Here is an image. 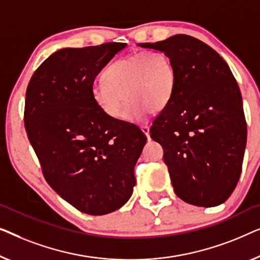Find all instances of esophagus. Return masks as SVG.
Returning <instances> with one entry per match:
<instances>
[{
  "mask_svg": "<svg viewBox=\"0 0 260 260\" xmlns=\"http://www.w3.org/2000/svg\"><path fill=\"white\" fill-rule=\"evenodd\" d=\"M140 128H141L142 132H144V134L146 135V137L149 138V126L148 125H142Z\"/></svg>",
  "mask_w": 260,
  "mask_h": 260,
  "instance_id": "obj_1",
  "label": "esophagus"
}]
</instances>
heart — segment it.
<instances>
[{"mask_svg":"<svg viewBox=\"0 0 260 260\" xmlns=\"http://www.w3.org/2000/svg\"><path fill=\"white\" fill-rule=\"evenodd\" d=\"M105 83H94L92 96L98 107L112 119L122 115L138 121L151 112H159L170 102L177 74L171 57L149 50L131 54L108 66L102 75Z\"/></svg>","mask_w":260,"mask_h":260,"instance_id":"heart-1","label":"heart"}]
</instances>
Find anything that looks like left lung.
I'll list each match as a JSON object with an SVG mask.
<instances>
[{
    "label": "left lung",
    "instance_id": "left-lung-1",
    "mask_svg": "<svg viewBox=\"0 0 260 260\" xmlns=\"http://www.w3.org/2000/svg\"><path fill=\"white\" fill-rule=\"evenodd\" d=\"M138 46L167 54L175 68L173 95L149 129L174 191L196 206H218L238 184L246 146L238 83L224 58L189 35Z\"/></svg>",
    "mask_w": 260,
    "mask_h": 260
}]
</instances>
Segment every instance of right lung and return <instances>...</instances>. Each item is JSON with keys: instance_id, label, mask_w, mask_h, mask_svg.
<instances>
[{"instance_id": "obj_1", "label": "right lung", "mask_w": 260, "mask_h": 260, "mask_svg": "<svg viewBox=\"0 0 260 260\" xmlns=\"http://www.w3.org/2000/svg\"><path fill=\"white\" fill-rule=\"evenodd\" d=\"M126 46L57 50L36 69L25 93V131L47 182L90 215L128 202L147 141L139 127L106 115L92 96L96 75Z\"/></svg>"}]
</instances>
